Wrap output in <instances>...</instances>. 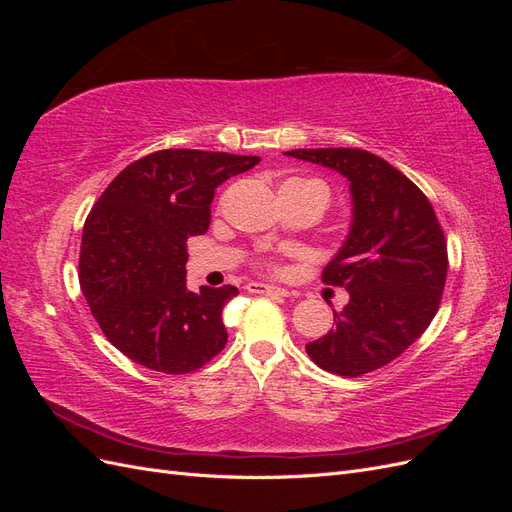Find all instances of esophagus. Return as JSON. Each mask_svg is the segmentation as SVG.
Returning a JSON list of instances; mask_svg holds the SVG:
<instances>
[{"label":"esophagus","mask_w":512,"mask_h":512,"mask_svg":"<svg viewBox=\"0 0 512 512\" xmlns=\"http://www.w3.org/2000/svg\"><path fill=\"white\" fill-rule=\"evenodd\" d=\"M247 290L254 292V294H269V297H290V292L286 288L280 286H269V284H260V282H250L247 284Z\"/></svg>","instance_id":"obj_1"}]
</instances>
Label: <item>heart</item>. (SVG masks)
<instances>
[{"label": "heart", "instance_id": "obj_1", "mask_svg": "<svg viewBox=\"0 0 512 512\" xmlns=\"http://www.w3.org/2000/svg\"><path fill=\"white\" fill-rule=\"evenodd\" d=\"M280 190H299V192L307 190V192H320V194L324 196V200H327V188H324V185H322L320 181H316V179L292 177V179H286V181L280 185Z\"/></svg>", "mask_w": 512, "mask_h": 512}]
</instances>
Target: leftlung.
<instances>
[{
  "label": "left lung",
  "mask_w": 512,
  "mask_h": 512,
  "mask_svg": "<svg viewBox=\"0 0 512 512\" xmlns=\"http://www.w3.org/2000/svg\"><path fill=\"white\" fill-rule=\"evenodd\" d=\"M286 156L337 170L350 181L352 226L322 282L350 301L335 329L305 350L318 367L359 378L391 363L425 333L446 284L448 254L429 198L386 160L363 149H294Z\"/></svg>",
  "instance_id": "obj_1"
}]
</instances>
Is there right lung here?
Here are the masks:
<instances>
[{
  "mask_svg": "<svg viewBox=\"0 0 512 512\" xmlns=\"http://www.w3.org/2000/svg\"><path fill=\"white\" fill-rule=\"evenodd\" d=\"M258 156L162 149L108 183L83 228L79 282L117 350L162 374H190L228 342L224 305L235 286L188 290V239L211 222L215 188Z\"/></svg>",
  "mask_w": 512,
  "mask_h": 512,
  "instance_id": "obj_1",
  "label": "right lung"
}]
</instances>
